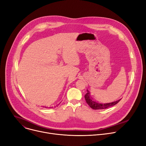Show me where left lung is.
<instances>
[{"label":"left lung","instance_id":"1","mask_svg":"<svg viewBox=\"0 0 146 146\" xmlns=\"http://www.w3.org/2000/svg\"><path fill=\"white\" fill-rule=\"evenodd\" d=\"M87 93L85 95V99L86 103L88 105L90 106L92 109H95V110H98V109H105L108 108H109L110 106H114L116 105L121 99H119L117 101L113 102H111V103H106V104H101V103H99L95 100H94L90 96V92H89L87 90Z\"/></svg>","mask_w":146,"mask_h":146}]
</instances>
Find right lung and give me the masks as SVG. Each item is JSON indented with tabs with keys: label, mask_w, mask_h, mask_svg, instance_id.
<instances>
[{
	"label": "right lung",
	"mask_w": 146,
	"mask_h": 146,
	"mask_svg": "<svg viewBox=\"0 0 146 146\" xmlns=\"http://www.w3.org/2000/svg\"><path fill=\"white\" fill-rule=\"evenodd\" d=\"M46 108H47L48 107H46ZM49 108H53V107H49Z\"/></svg>",
	"instance_id": "right-lung-1"
}]
</instances>
